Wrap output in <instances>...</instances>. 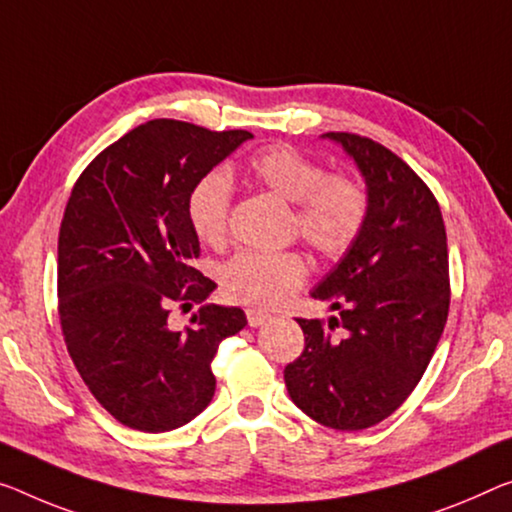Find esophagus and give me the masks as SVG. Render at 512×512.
<instances>
[{
  "instance_id": "obj_1",
  "label": "esophagus",
  "mask_w": 512,
  "mask_h": 512,
  "mask_svg": "<svg viewBox=\"0 0 512 512\" xmlns=\"http://www.w3.org/2000/svg\"><path fill=\"white\" fill-rule=\"evenodd\" d=\"M267 320H270V313H265L261 309H249L247 311V322L251 327H261V325H265Z\"/></svg>"
}]
</instances>
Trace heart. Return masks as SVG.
<instances>
[{
	"instance_id": "heart-1",
	"label": "heart",
	"mask_w": 512,
	"mask_h": 512,
	"mask_svg": "<svg viewBox=\"0 0 512 512\" xmlns=\"http://www.w3.org/2000/svg\"><path fill=\"white\" fill-rule=\"evenodd\" d=\"M247 176L272 194L295 203L293 229L318 256L336 261L348 254L368 222V192L348 174L325 167L290 144H274L254 153ZM231 183L222 171L199 178L187 196V219L203 245L222 247L229 238ZM309 277V265L297 251H240L219 270L222 293L231 302L274 309L288 302Z\"/></svg>"
}]
</instances>
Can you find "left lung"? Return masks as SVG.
<instances>
[{"label":"left lung","mask_w":512,"mask_h":512,"mask_svg":"<svg viewBox=\"0 0 512 512\" xmlns=\"http://www.w3.org/2000/svg\"><path fill=\"white\" fill-rule=\"evenodd\" d=\"M327 137L355 157L371 210L355 247L311 293L338 318H297L304 350L283 380L320 426L364 430L405 403L435 355L451 304L446 229L435 194L387 146L355 132Z\"/></svg>","instance_id":"left-lung-1"}]
</instances>
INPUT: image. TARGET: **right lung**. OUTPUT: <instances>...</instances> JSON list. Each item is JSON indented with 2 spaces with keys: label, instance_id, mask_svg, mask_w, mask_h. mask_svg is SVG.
Returning <instances> with one entry per match:
<instances>
[{
  "label": "right lung",
  "instance_id": "right-lung-1",
  "mask_svg": "<svg viewBox=\"0 0 512 512\" xmlns=\"http://www.w3.org/2000/svg\"><path fill=\"white\" fill-rule=\"evenodd\" d=\"M251 137L146 121L93 157L70 192L59 229L61 334L93 398L132 430L167 432L206 410L219 343L247 325L238 306H201L185 329L169 313L217 286L192 265L201 247L187 196Z\"/></svg>",
  "mask_w": 512,
  "mask_h": 512
}]
</instances>
